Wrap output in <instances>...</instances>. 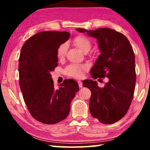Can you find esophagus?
<instances>
[{
	"mask_svg": "<svg viewBox=\"0 0 150 150\" xmlns=\"http://www.w3.org/2000/svg\"><path fill=\"white\" fill-rule=\"evenodd\" d=\"M78 84H79V87L80 88H82L83 87V83L81 82V81H78Z\"/></svg>",
	"mask_w": 150,
	"mask_h": 150,
	"instance_id": "esophagus-1",
	"label": "esophagus"
}]
</instances>
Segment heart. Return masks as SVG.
<instances>
[{"instance_id": "b5f03b06", "label": "heart", "mask_w": 150, "mask_h": 150, "mask_svg": "<svg viewBox=\"0 0 150 150\" xmlns=\"http://www.w3.org/2000/svg\"><path fill=\"white\" fill-rule=\"evenodd\" d=\"M73 43L79 50L83 53L88 52L91 47V40L87 37L83 35L76 36L73 39ZM67 45L66 43H63L59 45L57 49V57L58 59H62L65 57L66 53H67ZM87 69V65L72 63L65 68V73L69 77L81 78L83 75V73Z\"/></svg>"}]
</instances>
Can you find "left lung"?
<instances>
[{
    "mask_svg": "<svg viewBox=\"0 0 150 150\" xmlns=\"http://www.w3.org/2000/svg\"><path fill=\"white\" fill-rule=\"evenodd\" d=\"M81 33L97 39L100 55L91 70L93 79L108 77L105 87L96 81L85 80L83 87L90 89L91 115L103 124L120 120L128 112L135 89V55L130 42L124 34L110 28L87 30Z\"/></svg>",
    "mask_w": 150,
    "mask_h": 150,
    "instance_id": "8db88e82",
    "label": "left lung"
}]
</instances>
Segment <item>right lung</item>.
Wrapping results in <instances>:
<instances>
[{
	"label": "right lung",
	"instance_id": "1",
	"mask_svg": "<svg viewBox=\"0 0 150 150\" xmlns=\"http://www.w3.org/2000/svg\"><path fill=\"white\" fill-rule=\"evenodd\" d=\"M67 32L44 31L28 39L19 57L20 87L30 115L45 124L67 117L70 104L79 91L74 80L67 79L55 88L50 72L57 66V49L69 38Z\"/></svg>",
	"mask_w": 150,
	"mask_h": 150
}]
</instances>
